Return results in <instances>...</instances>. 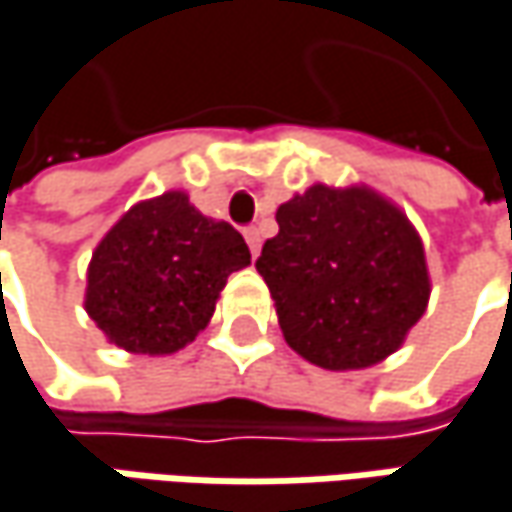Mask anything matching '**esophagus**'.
Listing matches in <instances>:
<instances>
[{
	"label": "esophagus",
	"instance_id": "esophagus-1",
	"mask_svg": "<svg viewBox=\"0 0 512 512\" xmlns=\"http://www.w3.org/2000/svg\"><path fill=\"white\" fill-rule=\"evenodd\" d=\"M243 237H246V243H249L252 255H257V252H260V228L249 226L246 231H243Z\"/></svg>",
	"mask_w": 512,
	"mask_h": 512
}]
</instances>
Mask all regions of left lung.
<instances>
[{"instance_id":"8db88e82","label":"left lung","mask_w":512,"mask_h":512,"mask_svg":"<svg viewBox=\"0 0 512 512\" xmlns=\"http://www.w3.org/2000/svg\"><path fill=\"white\" fill-rule=\"evenodd\" d=\"M257 272L284 339L318 368L353 371L403 345L429 301V272L408 217L368 188L313 185L275 214Z\"/></svg>"}]
</instances>
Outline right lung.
Instances as JSON below:
<instances>
[{
    "instance_id": "right-lung-1",
    "label": "right lung",
    "mask_w": 512,
    "mask_h": 512,
    "mask_svg": "<svg viewBox=\"0 0 512 512\" xmlns=\"http://www.w3.org/2000/svg\"><path fill=\"white\" fill-rule=\"evenodd\" d=\"M237 228L202 217L179 191L138 202L98 243L86 313L112 345L173 353L208 324L228 275L249 266Z\"/></svg>"
}]
</instances>
